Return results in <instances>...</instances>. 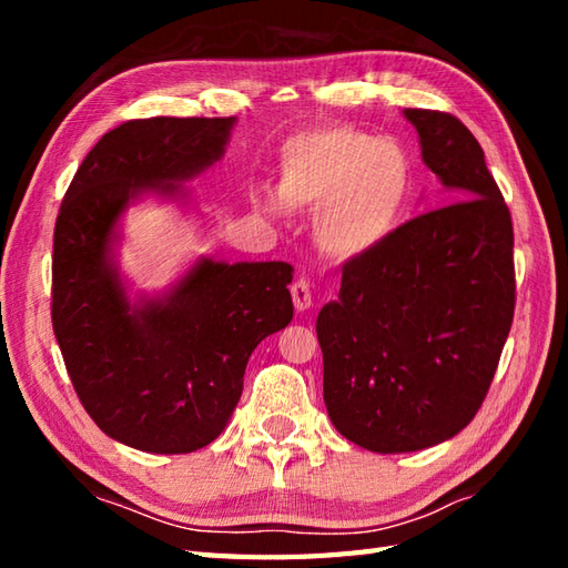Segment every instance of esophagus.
<instances>
[{"label": "esophagus", "instance_id": "obj_1", "mask_svg": "<svg viewBox=\"0 0 568 568\" xmlns=\"http://www.w3.org/2000/svg\"><path fill=\"white\" fill-rule=\"evenodd\" d=\"M291 293H293V303L297 312H307L312 307V291L307 281H295L291 285Z\"/></svg>", "mask_w": 568, "mask_h": 568}]
</instances>
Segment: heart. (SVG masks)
<instances>
[{
    "label": "heart",
    "mask_w": 568,
    "mask_h": 568,
    "mask_svg": "<svg viewBox=\"0 0 568 568\" xmlns=\"http://www.w3.org/2000/svg\"><path fill=\"white\" fill-rule=\"evenodd\" d=\"M277 195L253 192L268 220L287 210L312 212V239L334 261H358L388 244L415 195V168L393 141L332 126L283 143Z\"/></svg>",
    "instance_id": "1"
}]
</instances>
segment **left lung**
Here are the masks:
<instances>
[{
	"label": "left lung",
	"mask_w": 568,
	"mask_h": 568,
	"mask_svg": "<svg viewBox=\"0 0 568 568\" xmlns=\"http://www.w3.org/2000/svg\"><path fill=\"white\" fill-rule=\"evenodd\" d=\"M403 114L452 202L348 261L317 317L332 425L376 454L427 449L474 419L515 310L510 210L484 149L452 114Z\"/></svg>",
	"instance_id": "left-lung-1"
}]
</instances>
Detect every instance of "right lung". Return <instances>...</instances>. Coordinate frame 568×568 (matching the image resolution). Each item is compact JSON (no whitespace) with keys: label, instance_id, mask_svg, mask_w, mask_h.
I'll list each match as a JSON object with an SVG mask.
<instances>
[{"label":"right lung","instance_id":"add662e5","mask_svg":"<svg viewBox=\"0 0 568 568\" xmlns=\"http://www.w3.org/2000/svg\"><path fill=\"white\" fill-rule=\"evenodd\" d=\"M236 116L136 119L104 134L60 204L53 332L80 403L106 437L190 454L229 425L248 356L293 320V265L195 256L163 291L119 263L124 214L155 197L190 207V180L224 159Z\"/></svg>","mask_w":568,"mask_h":568}]
</instances>
